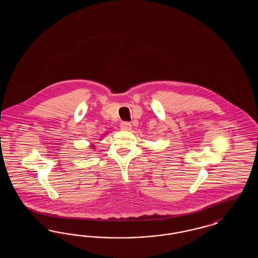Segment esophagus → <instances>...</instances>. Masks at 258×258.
<instances>
[{"label": "esophagus", "instance_id": "34e87169", "mask_svg": "<svg viewBox=\"0 0 258 258\" xmlns=\"http://www.w3.org/2000/svg\"><path fill=\"white\" fill-rule=\"evenodd\" d=\"M121 128L123 131L128 132V131L132 130V123H128V122H123V123H121Z\"/></svg>", "mask_w": 258, "mask_h": 258}]
</instances>
